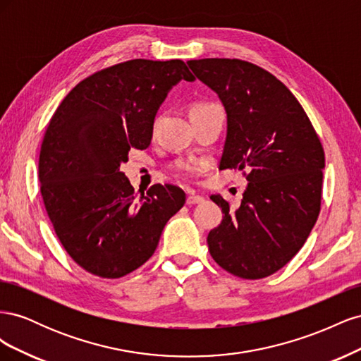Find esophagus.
Segmentation results:
<instances>
[{
	"instance_id": "esophagus-1",
	"label": "esophagus",
	"mask_w": 361,
	"mask_h": 361,
	"mask_svg": "<svg viewBox=\"0 0 361 361\" xmlns=\"http://www.w3.org/2000/svg\"><path fill=\"white\" fill-rule=\"evenodd\" d=\"M202 202H203L202 195H197L194 191H188V197H187L188 204H197V203H202Z\"/></svg>"
}]
</instances>
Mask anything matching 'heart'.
<instances>
[{"instance_id":"1","label":"heart","mask_w":361,"mask_h":361,"mask_svg":"<svg viewBox=\"0 0 361 361\" xmlns=\"http://www.w3.org/2000/svg\"><path fill=\"white\" fill-rule=\"evenodd\" d=\"M211 110H220V106L212 102H199L191 106V116L200 114L204 111H211ZM207 167H209V164H207V161L204 159H183L178 162V170L192 178L200 176Z\"/></svg>"}]
</instances>
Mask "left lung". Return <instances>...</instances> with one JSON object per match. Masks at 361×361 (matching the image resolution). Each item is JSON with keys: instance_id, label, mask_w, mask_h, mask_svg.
Segmentation results:
<instances>
[{"instance_id": "obj_1", "label": "left lung", "mask_w": 361, "mask_h": 361, "mask_svg": "<svg viewBox=\"0 0 361 361\" xmlns=\"http://www.w3.org/2000/svg\"><path fill=\"white\" fill-rule=\"evenodd\" d=\"M187 64L224 105L220 170H247L248 180L235 211L221 195H211L224 215L207 235L209 253L236 277H268L298 253L318 220L321 140L297 97L268 71L238 59Z\"/></svg>"}]
</instances>
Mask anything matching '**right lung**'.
<instances>
[{
  "mask_svg": "<svg viewBox=\"0 0 361 361\" xmlns=\"http://www.w3.org/2000/svg\"><path fill=\"white\" fill-rule=\"evenodd\" d=\"M195 78L182 60L135 59L76 84L42 141L43 204L68 255L102 279H120L150 259L164 226L185 203L174 185L135 192L120 164L150 145L169 90Z\"/></svg>",
  "mask_w": 361,
  "mask_h": 361,
  "instance_id": "obj_1",
  "label": "right lung"
}]
</instances>
